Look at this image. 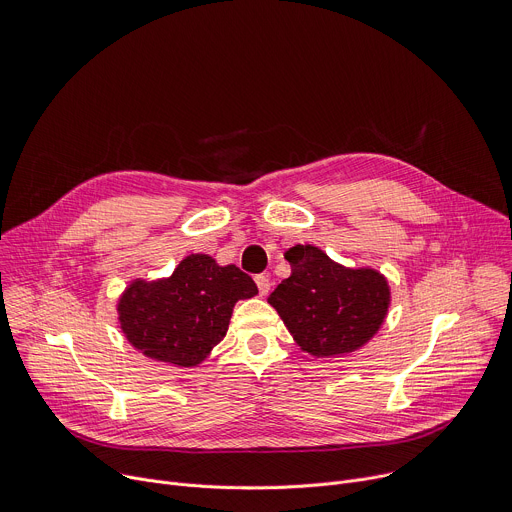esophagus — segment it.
<instances>
[{
	"instance_id": "esophagus-1",
	"label": "esophagus",
	"mask_w": 512,
	"mask_h": 512,
	"mask_svg": "<svg viewBox=\"0 0 512 512\" xmlns=\"http://www.w3.org/2000/svg\"><path fill=\"white\" fill-rule=\"evenodd\" d=\"M255 284H257V288H259V294H261V296H265V294L269 292V286H271V284H269V277H267V275H257V277H255Z\"/></svg>"
}]
</instances>
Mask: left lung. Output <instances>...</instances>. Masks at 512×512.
<instances>
[{
    "mask_svg": "<svg viewBox=\"0 0 512 512\" xmlns=\"http://www.w3.org/2000/svg\"><path fill=\"white\" fill-rule=\"evenodd\" d=\"M292 275L267 298L302 351L335 357L357 351L378 333L390 306L386 277L349 269L312 245L286 251Z\"/></svg>",
    "mask_w": 512,
    "mask_h": 512,
    "instance_id": "left-lung-1",
    "label": "left lung"
}]
</instances>
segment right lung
<instances>
[{
	"mask_svg": "<svg viewBox=\"0 0 512 512\" xmlns=\"http://www.w3.org/2000/svg\"><path fill=\"white\" fill-rule=\"evenodd\" d=\"M253 277L208 255L185 257L167 280H134L118 300L120 329L147 357L194 367L226 331L232 308L253 298Z\"/></svg>",
	"mask_w": 512,
	"mask_h": 512,
	"instance_id": "obj_1",
	"label": "right lung"
}]
</instances>
